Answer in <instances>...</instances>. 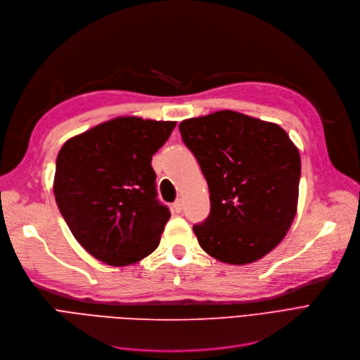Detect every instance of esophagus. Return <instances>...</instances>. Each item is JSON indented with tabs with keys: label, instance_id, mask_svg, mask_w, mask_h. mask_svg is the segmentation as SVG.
<instances>
[{
	"label": "esophagus",
	"instance_id": "obj_1",
	"mask_svg": "<svg viewBox=\"0 0 360 360\" xmlns=\"http://www.w3.org/2000/svg\"><path fill=\"white\" fill-rule=\"evenodd\" d=\"M181 210H183V203H181V200L179 199V200H176V202L173 203V211L177 212V214H180Z\"/></svg>",
	"mask_w": 360,
	"mask_h": 360
}]
</instances>
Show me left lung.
Masks as SVG:
<instances>
[{"mask_svg": "<svg viewBox=\"0 0 360 360\" xmlns=\"http://www.w3.org/2000/svg\"><path fill=\"white\" fill-rule=\"evenodd\" d=\"M179 129L211 193L208 218L193 226L200 248L233 265L261 259L295 219L299 149L278 124L231 110L183 120Z\"/></svg>", "mask_w": 360, "mask_h": 360, "instance_id": "obj_1", "label": "left lung"}]
</instances>
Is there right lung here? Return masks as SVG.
<instances>
[{
    "label": "right lung",
    "mask_w": 360,
    "mask_h": 360,
    "mask_svg": "<svg viewBox=\"0 0 360 360\" xmlns=\"http://www.w3.org/2000/svg\"><path fill=\"white\" fill-rule=\"evenodd\" d=\"M176 122L117 117L68 139L54 195L76 240L98 261L126 266L160 245L169 210L157 199L150 161Z\"/></svg>",
    "instance_id": "1"
}]
</instances>
